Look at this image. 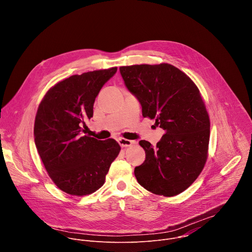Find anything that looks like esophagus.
I'll list each match as a JSON object with an SVG mask.
<instances>
[{
    "instance_id": "1",
    "label": "esophagus",
    "mask_w": 252,
    "mask_h": 252,
    "mask_svg": "<svg viewBox=\"0 0 252 252\" xmlns=\"http://www.w3.org/2000/svg\"><path fill=\"white\" fill-rule=\"evenodd\" d=\"M119 143L120 146L123 147V148H127V147H130L131 145H133L134 141L133 140H129V139H126V138H119Z\"/></svg>"
}]
</instances>
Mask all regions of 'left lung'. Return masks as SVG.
I'll return each instance as SVG.
<instances>
[{"label": "left lung", "mask_w": 252, "mask_h": 252, "mask_svg": "<svg viewBox=\"0 0 252 252\" xmlns=\"http://www.w3.org/2000/svg\"><path fill=\"white\" fill-rule=\"evenodd\" d=\"M120 71L142 117L155 119L165 131L156 147L139 141L146 159L134 168L136 181L155 194L177 195L193 184L207 158L210 123L199 90L169 63L126 65Z\"/></svg>", "instance_id": "left-lung-1"}]
</instances>
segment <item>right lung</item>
<instances>
[{"label": "right lung", "instance_id": "add662e5", "mask_svg": "<svg viewBox=\"0 0 252 252\" xmlns=\"http://www.w3.org/2000/svg\"><path fill=\"white\" fill-rule=\"evenodd\" d=\"M117 70L116 66L71 76L51 88L39 105L35 148L52 181L70 195H88L102 187L120 154L115 139L82 134L85 122L93 118L95 97Z\"/></svg>", "mask_w": 252, "mask_h": 252}]
</instances>
